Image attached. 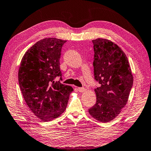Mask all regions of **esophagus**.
Wrapping results in <instances>:
<instances>
[{"mask_svg": "<svg viewBox=\"0 0 151 151\" xmlns=\"http://www.w3.org/2000/svg\"><path fill=\"white\" fill-rule=\"evenodd\" d=\"M86 89L85 88H78V91L80 92V93H84V92L86 91Z\"/></svg>", "mask_w": 151, "mask_h": 151, "instance_id": "34e87169", "label": "esophagus"}]
</instances>
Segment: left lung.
Segmentation results:
<instances>
[{
	"label": "left lung",
	"instance_id": "1",
	"mask_svg": "<svg viewBox=\"0 0 151 151\" xmlns=\"http://www.w3.org/2000/svg\"><path fill=\"white\" fill-rule=\"evenodd\" d=\"M94 45V74L100 86L94 88L96 103L88 112L96 121L109 122L126 105L133 84V75L125 53L106 39L92 40Z\"/></svg>",
	"mask_w": 151,
	"mask_h": 151
}]
</instances>
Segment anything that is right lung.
Wrapping results in <instances>:
<instances>
[{"instance_id": "add662e5", "label": "right lung", "mask_w": 151, "mask_h": 151, "mask_svg": "<svg viewBox=\"0 0 151 151\" xmlns=\"http://www.w3.org/2000/svg\"><path fill=\"white\" fill-rule=\"evenodd\" d=\"M66 40L46 38L32 45L20 62L18 78L30 111L42 121L58 118L65 111L72 86L55 81L60 76V52Z\"/></svg>"}]
</instances>
